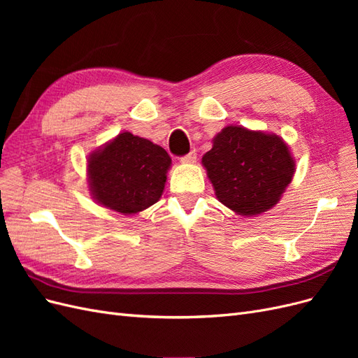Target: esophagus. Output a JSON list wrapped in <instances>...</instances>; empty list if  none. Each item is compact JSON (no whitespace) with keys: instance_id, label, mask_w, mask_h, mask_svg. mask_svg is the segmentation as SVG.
<instances>
[{"instance_id":"34e87169","label":"esophagus","mask_w":358,"mask_h":358,"mask_svg":"<svg viewBox=\"0 0 358 358\" xmlns=\"http://www.w3.org/2000/svg\"><path fill=\"white\" fill-rule=\"evenodd\" d=\"M196 159H197V150H196V149H192L189 154L183 155V157L180 158V161H182V162H187V164H191V162H196Z\"/></svg>"}]
</instances>
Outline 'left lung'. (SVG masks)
<instances>
[{
  "label": "left lung",
  "mask_w": 358,
  "mask_h": 358,
  "mask_svg": "<svg viewBox=\"0 0 358 358\" xmlns=\"http://www.w3.org/2000/svg\"><path fill=\"white\" fill-rule=\"evenodd\" d=\"M201 162L218 200L243 216L272 209L296 170L288 146L279 136L236 125L216 134Z\"/></svg>",
  "instance_id": "obj_1"
}]
</instances>
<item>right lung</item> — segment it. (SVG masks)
I'll return each mask as SVG.
<instances>
[{"label": "right lung", "mask_w": 358, "mask_h": 358, "mask_svg": "<svg viewBox=\"0 0 358 358\" xmlns=\"http://www.w3.org/2000/svg\"><path fill=\"white\" fill-rule=\"evenodd\" d=\"M170 164L161 146L125 131L90 155V188L107 209L124 215L142 212L162 196Z\"/></svg>", "instance_id": "1"}]
</instances>
